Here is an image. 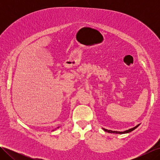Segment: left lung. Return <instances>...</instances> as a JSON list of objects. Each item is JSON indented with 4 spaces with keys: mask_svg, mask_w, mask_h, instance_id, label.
<instances>
[{
    "mask_svg": "<svg viewBox=\"0 0 160 160\" xmlns=\"http://www.w3.org/2000/svg\"><path fill=\"white\" fill-rule=\"evenodd\" d=\"M139 125H136V126L132 128V129H129L128 130H126V131H124V132H117V131H112V130H108V129H104L103 128V129L105 131V132H107L108 133H118V134H123V133H129L131 132H132L133 130H134L135 128H137Z\"/></svg>",
    "mask_w": 160,
    "mask_h": 160,
    "instance_id": "obj_1",
    "label": "left lung"
}]
</instances>
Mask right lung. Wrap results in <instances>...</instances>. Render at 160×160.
<instances>
[{
  "label": "right lung",
  "instance_id": "right-lung-1",
  "mask_svg": "<svg viewBox=\"0 0 160 160\" xmlns=\"http://www.w3.org/2000/svg\"><path fill=\"white\" fill-rule=\"evenodd\" d=\"M59 128V127H58V128ZM52 131H54V130H52Z\"/></svg>",
  "mask_w": 160,
  "mask_h": 160
}]
</instances>
